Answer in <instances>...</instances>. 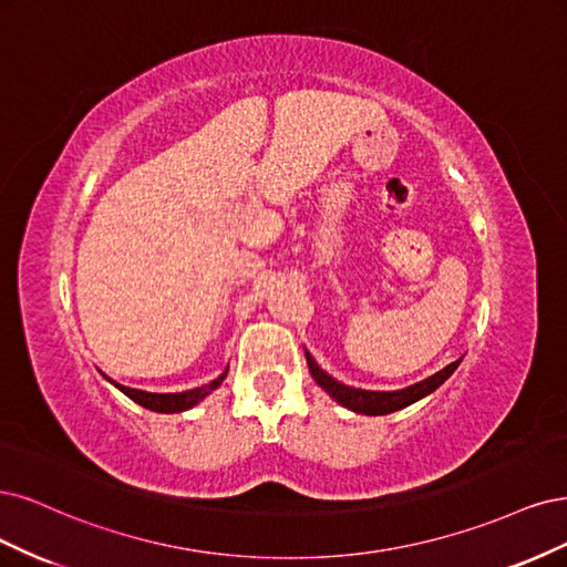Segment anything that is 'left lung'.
<instances>
[{
  "instance_id": "obj_1",
  "label": "left lung",
  "mask_w": 567,
  "mask_h": 567,
  "mask_svg": "<svg viewBox=\"0 0 567 567\" xmlns=\"http://www.w3.org/2000/svg\"><path fill=\"white\" fill-rule=\"evenodd\" d=\"M306 362H308L310 374H313V379L318 381V386L330 393L339 405L349 408V410H353L358 414L379 416V414H391V412L403 410V408L416 403V400H422L429 393H433L437 386H441V383H445L452 377V372L456 368H460L462 358L450 362L447 368L431 374L429 379L416 381V383H412V386L400 389V391H364V389L346 386V383L337 381L334 377H330L324 370H320L318 362L313 360V355H310L308 351H306Z\"/></svg>"
}]
</instances>
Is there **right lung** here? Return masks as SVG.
<instances>
[{"mask_svg": "<svg viewBox=\"0 0 567 567\" xmlns=\"http://www.w3.org/2000/svg\"><path fill=\"white\" fill-rule=\"evenodd\" d=\"M228 370L216 377L214 381L205 383V386L199 389H190V391H184V393H148V391H138V389H130V386H122V383H115L113 379H107L111 383H115V386L126 395L132 398L134 403H138L141 408L145 410H153V412H164V414H174V412H186L190 408H195L199 400H205L214 389L221 386V381L226 379Z\"/></svg>", "mask_w": 567, "mask_h": 567, "instance_id": "add662e5", "label": "right lung"}]
</instances>
